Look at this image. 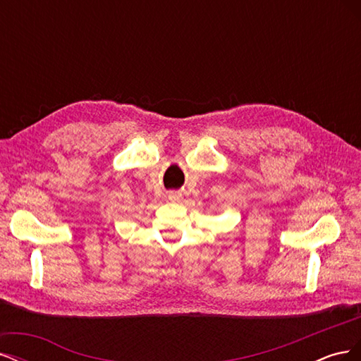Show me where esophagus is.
Instances as JSON below:
<instances>
[{"label":"esophagus","mask_w":361,"mask_h":361,"mask_svg":"<svg viewBox=\"0 0 361 361\" xmlns=\"http://www.w3.org/2000/svg\"><path fill=\"white\" fill-rule=\"evenodd\" d=\"M169 199L173 200V202H179L182 199V195L179 192H170L169 194Z\"/></svg>","instance_id":"34e87169"}]
</instances>
